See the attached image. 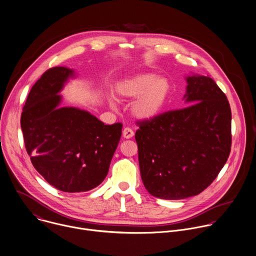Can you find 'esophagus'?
Masks as SVG:
<instances>
[{
	"instance_id": "esophagus-1",
	"label": "esophagus",
	"mask_w": 256,
	"mask_h": 256,
	"mask_svg": "<svg viewBox=\"0 0 256 256\" xmlns=\"http://www.w3.org/2000/svg\"><path fill=\"white\" fill-rule=\"evenodd\" d=\"M134 132L130 128H124L122 130V136L124 138H130L134 136Z\"/></svg>"
}]
</instances>
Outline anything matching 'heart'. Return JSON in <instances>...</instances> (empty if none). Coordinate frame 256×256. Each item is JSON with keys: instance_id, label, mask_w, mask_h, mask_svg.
Wrapping results in <instances>:
<instances>
[{"instance_id": "1", "label": "heart", "mask_w": 256, "mask_h": 256, "mask_svg": "<svg viewBox=\"0 0 256 256\" xmlns=\"http://www.w3.org/2000/svg\"><path fill=\"white\" fill-rule=\"evenodd\" d=\"M168 81L164 77H156L152 73H140L120 80L116 92L122 100H134L132 104V114L140 120H150L156 118L164 106L170 94ZM114 108V100H110Z\"/></svg>"}]
</instances>
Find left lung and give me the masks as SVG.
<instances>
[{
	"label": "left lung",
	"mask_w": 256,
	"mask_h": 256,
	"mask_svg": "<svg viewBox=\"0 0 256 256\" xmlns=\"http://www.w3.org/2000/svg\"><path fill=\"white\" fill-rule=\"evenodd\" d=\"M186 81L184 100L189 106L136 122L142 183L150 195L166 200L204 191L231 150V110L226 96L209 76L194 74Z\"/></svg>",
	"instance_id": "obj_1"
}]
</instances>
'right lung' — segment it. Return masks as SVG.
<instances>
[{"mask_svg":"<svg viewBox=\"0 0 256 256\" xmlns=\"http://www.w3.org/2000/svg\"><path fill=\"white\" fill-rule=\"evenodd\" d=\"M74 70L48 69L33 85L21 116L25 146L37 172L56 189L86 192L106 177L122 136L86 110L61 108L59 92Z\"/></svg>","mask_w":256,"mask_h":256,"instance_id":"obj_1","label":"right lung"}]
</instances>
